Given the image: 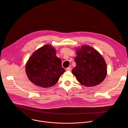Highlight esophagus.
I'll return each instance as SVG.
<instances>
[{
    "mask_svg": "<svg viewBox=\"0 0 128 128\" xmlns=\"http://www.w3.org/2000/svg\"><path fill=\"white\" fill-rule=\"evenodd\" d=\"M72 70V68L68 67L66 69V71H71Z\"/></svg>",
    "mask_w": 128,
    "mask_h": 128,
    "instance_id": "esophagus-1",
    "label": "esophagus"
}]
</instances>
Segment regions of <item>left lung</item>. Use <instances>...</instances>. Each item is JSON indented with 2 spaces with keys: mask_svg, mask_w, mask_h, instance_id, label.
I'll return each instance as SVG.
<instances>
[{
  "mask_svg": "<svg viewBox=\"0 0 128 128\" xmlns=\"http://www.w3.org/2000/svg\"><path fill=\"white\" fill-rule=\"evenodd\" d=\"M76 66L72 73L77 80L86 87H94L101 83L107 75V65L104 58L90 46L82 45L76 49Z\"/></svg>",
  "mask_w": 128,
  "mask_h": 128,
  "instance_id": "left-lung-1",
  "label": "left lung"
}]
</instances>
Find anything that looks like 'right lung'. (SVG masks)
Listing matches in <instances>:
<instances>
[{
    "label": "right lung",
    "instance_id": "add662e5",
    "mask_svg": "<svg viewBox=\"0 0 128 128\" xmlns=\"http://www.w3.org/2000/svg\"><path fill=\"white\" fill-rule=\"evenodd\" d=\"M28 79L36 85L49 88L58 82L65 72L61 60L56 56L55 48L45 45L36 50L26 64Z\"/></svg>",
    "mask_w": 128,
    "mask_h": 128
}]
</instances>
